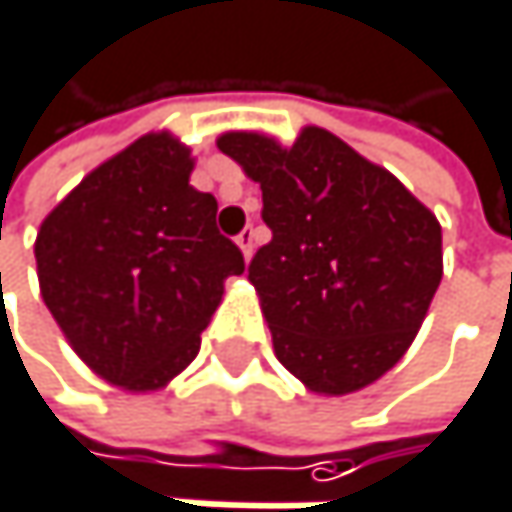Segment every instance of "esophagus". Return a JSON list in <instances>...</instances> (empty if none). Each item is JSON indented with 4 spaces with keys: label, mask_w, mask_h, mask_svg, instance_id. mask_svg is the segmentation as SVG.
<instances>
[{
    "label": "esophagus",
    "mask_w": 512,
    "mask_h": 512,
    "mask_svg": "<svg viewBox=\"0 0 512 512\" xmlns=\"http://www.w3.org/2000/svg\"><path fill=\"white\" fill-rule=\"evenodd\" d=\"M237 246L243 249V257H246V260L255 255V228H243L240 237H237Z\"/></svg>",
    "instance_id": "obj_1"
}]
</instances>
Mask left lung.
Here are the masks:
<instances>
[{
  "mask_svg": "<svg viewBox=\"0 0 512 512\" xmlns=\"http://www.w3.org/2000/svg\"><path fill=\"white\" fill-rule=\"evenodd\" d=\"M260 183L272 240L249 263L278 361L314 394L376 382L415 341L442 281L439 219L382 165L320 127L290 148L225 133Z\"/></svg>",
  "mask_w": 512,
  "mask_h": 512,
  "instance_id": "8db88e82",
  "label": "left lung"
}]
</instances>
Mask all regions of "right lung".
Wrapping results in <instances>:
<instances>
[{"label":"right lung","instance_id":"obj_1","mask_svg":"<svg viewBox=\"0 0 512 512\" xmlns=\"http://www.w3.org/2000/svg\"><path fill=\"white\" fill-rule=\"evenodd\" d=\"M189 148L148 133L97 165L44 219L41 296L73 353L127 391H156L198 356L243 252L216 198L189 186Z\"/></svg>","mask_w":512,"mask_h":512}]
</instances>
